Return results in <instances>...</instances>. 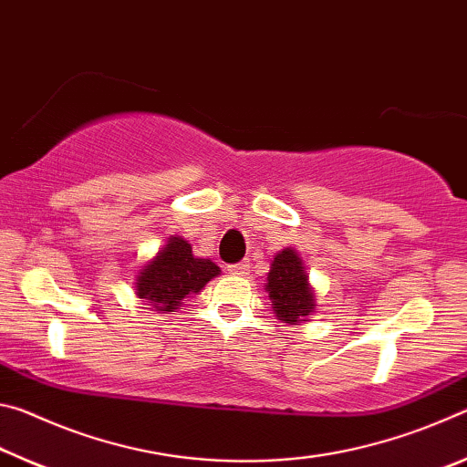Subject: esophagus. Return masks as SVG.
<instances>
[{
    "instance_id": "1",
    "label": "esophagus",
    "mask_w": 467,
    "mask_h": 467,
    "mask_svg": "<svg viewBox=\"0 0 467 467\" xmlns=\"http://www.w3.org/2000/svg\"><path fill=\"white\" fill-rule=\"evenodd\" d=\"M228 274H233V275H247L249 274V262H239V264L228 265Z\"/></svg>"
}]
</instances>
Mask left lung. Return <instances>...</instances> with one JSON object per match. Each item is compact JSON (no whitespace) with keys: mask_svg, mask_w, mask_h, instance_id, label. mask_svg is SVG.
Instances as JSON below:
<instances>
[{"mask_svg":"<svg viewBox=\"0 0 467 467\" xmlns=\"http://www.w3.org/2000/svg\"><path fill=\"white\" fill-rule=\"evenodd\" d=\"M309 275L295 249H284L274 257L272 270L267 274L265 290L275 315L286 323L306 321V315L315 311V296L309 288Z\"/></svg>","mask_w":467,"mask_h":467,"instance_id":"obj_1","label":"left lung"}]
</instances>
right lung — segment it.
<instances>
[{
  "label": "right lung",
  "instance_id": "add662e5",
  "mask_svg": "<svg viewBox=\"0 0 467 467\" xmlns=\"http://www.w3.org/2000/svg\"><path fill=\"white\" fill-rule=\"evenodd\" d=\"M218 274L220 267L214 262L193 257L192 244L181 236H171L167 247L140 272L136 290L156 311H172L187 295L200 292Z\"/></svg>",
  "mask_w": 467,
  "mask_h": 467
}]
</instances>
